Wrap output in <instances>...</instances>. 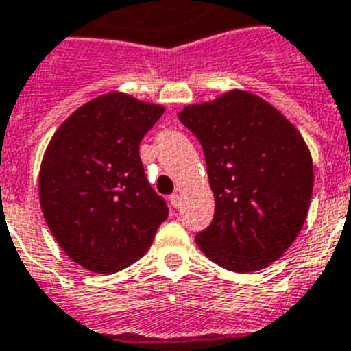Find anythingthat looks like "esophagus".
<instances>
[{"instance_id":"obj_1","label":"esophagus","mask_w":351,"mask_h":351,"mask_svg":"<svg viewBox=\"0 0 351 351\" xmlns=\"http://www.w3.org/2000/svg\"><path fill=\"white\" fill-rule=\"evenodd\" d=\"M169 202H171V205L175 207V209H178V207L182 205V196L178 195V193H175V195L169 196Z\"/></svg>"}]
</instances>
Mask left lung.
I'll use <instances>...</instances> for the list:
<instances>
[{
	"mask_svg": "<svg viewBox=\"0 0 351 351\" xmlns=\"http://www.w3.org/2000/svg\"><path fill=\"white\" fill-rule=\"evenodd\" d=\"M178 119L204 147L215 195V218L196 245L232 272L267 269L308 216L314 166L306 142L281 111L245 90L189 104Z\"/></svg>",
	"mask_w": 351,
	"mask_h": 351,
	"instance_id": "obj_1",
	"label": "left lung"
}]
</instances>
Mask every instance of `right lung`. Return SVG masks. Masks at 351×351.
<instances>
[{
	"label": "right lung",
	"instance_id": "1",
	"mask_svg": "<svg viewBox=\"0 0 351 351\" xmlns=\"http://www.w3.org/2000/svg\"><path fill=\"white\" fill-rule=\"evenodd\" d=\"M164 110L110 92L77 108L53 133L39 169V202L59 247L84 269H126L146 254L166 221V202L138 155Z\"/></svg>",
	"mask_w": 351,
	"mask_h": 351
}]
</instances>
